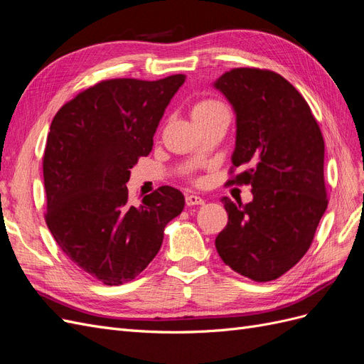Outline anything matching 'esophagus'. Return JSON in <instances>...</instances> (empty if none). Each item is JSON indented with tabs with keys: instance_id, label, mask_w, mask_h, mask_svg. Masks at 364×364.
I'll return each mask as SVG.
<instances>
[{
	"instance_id": "obj_1",
	"label": "esophagus",
	"mask_w": 364,
	"mask_h": 364,
	"mask_svg": "<svg viewBox=\"0 0 364 364\" xmlns=\"http://www.w3.org/2000/svg\"><path fill=\"white\" fill-rule=\"evenodd\" d=\"M185 203L186 206H194V205H203L205 200L200 196H194V194H186L185 197Z\"/></svg>"
}]
</instances>
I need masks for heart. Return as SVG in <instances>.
Listing matches in <instances>:
<instances>
[{"instance_id": "heart-1", "label": "heart", "mask_w": 364, "mask_h": 364, "mask_svg": "<svg viewBox=\"0 0 364 364\" xmlns=\"http://www.w3.org/2000/svg\"><path fill=\"white\" fill-rule=\"evenodd\" d=\"M218 109H225V106L217 102V100H202L197 103L193 107V117H200V115H208V114H213Z\"/></svg>"}]
</instances>
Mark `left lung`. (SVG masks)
I'll use <instances>...</instances> for the list:
<instances>
[{
  "instance_id": "1",
  "label": "left lung",
  "mask_w": 364,
  "mask_h": 364,
  "mask_svg": "<svg viewBox=\"0 0 364 364\" xmlns=\"http://www.w3.org/2000/svg\"><path fill=\"white\" fill-rule=\"evenodd\" d=\"M214 87L237 118L232 165L246 168L229 183L250 185L253 194L246 205L222 197L228 225L215 247L234 272L273 281L305 255L328 206L322 132L305 98L277 73L235 68Z\"/></svg>"
}]
</instances>
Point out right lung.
<instances>
[{
	"label": "right lung",
	"instance_id": "add662e5",
	"mask_svg": "<svg viewBox=\"0 0 364 364\" xmlns=\"http://www.w3.org/2000/svg\"><path fill=\"white\" fill-rule=\"evenodd\" d=\"M183 82V74L103 80L51 121L43 153L46 222L65 255L105 285L135 279L185 206L183 194L168 185L132 205L126 186Z\"/></svg>",
	"mask_w": 364,
	"mask_h": 364
}]
</instances>
